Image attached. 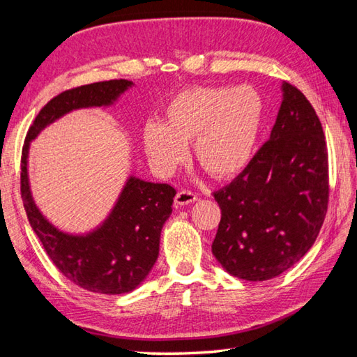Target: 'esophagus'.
I'll use <instances>...</instances> for the list:
<instances>
[{
	"instance_id": "34e87169",
	"label": "esophagus",
	"mask_w": 357,
	"mask_h": 357,
	"mask_svg": "<svg viewBox=\"0 0 357 357\" xmlns=\"http://www.w3.org/2000/svg\"><path fill=\"white\" fill-rule=\"evenodd\" d=\"M195 200H197V195H195L191 191H186V189H183V191H178L177 195H176V205L177 206L191 205V203H194Z\"/></svg>"
}]
</instances>
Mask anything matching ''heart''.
Returning <instances> with one entry per match:
<instances>
[{
  "label": "heart",
  "mask_w": 357,
  "mask_h": 357,
  "mask_svg": "<svg viewBox=\"0 0 357 357\" xmlns=\"http://www.w3.org/2000/svg\"><path fill=\"white\" fill-rule=\"evenodd\" d=\"M261 121L264 100L252 86H194L168 101L163 123H146L143 146L155 169L171 174L192 143L195 162L225 180L251 163Z\"/></svg>",
  "instance_id": "heart-1"
}]
</instances>
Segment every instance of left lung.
<instances>
[{"instance_id":"obj_1","label":"left lung","mask_w":357,"mask_h":357,"mask_svg":"<svg viewBox=\"0 0 357 357\" xmlns=\"http://www.w3.org/2000/svg\"><path fill=\"white\" fill-rule=\"evenodd\" d=\"M270 140L214 192L222 219L213 254L231 275L261 282L287 271L316 242L328 208V151L303 93L282 83Z\"/></svg>"}]
</instances>
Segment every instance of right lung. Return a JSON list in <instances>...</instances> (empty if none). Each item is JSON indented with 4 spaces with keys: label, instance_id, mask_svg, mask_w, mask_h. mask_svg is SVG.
<instances>
[{
    "label": "right lung",
    "instance_id": "obj_1",
    "mask_svg": "<svg viewBox=\"0 0 357 357\" xmlns=\"http://www.w3.org/2000/svg\"><path fill=\"white\" fill-rule=\"evenodd\" d=\"M132 82L109 79L61 92L36 115L21 155V197L29 223L64 278L91 293L123 294L148 278L158 257L160 234L172 213L176 189L130 176L107 219L87 234L60 231L35 205L29 185L31 142L63 115L83 107L112 106Z\"/></svg>",
    "mask_w": 357,
    "mask_h": 357
}]
</instances>
